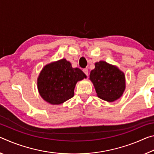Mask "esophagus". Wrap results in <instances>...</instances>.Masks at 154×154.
<instances>
[{"label": "esophagus", "mask_w": 154, "mask_h": 154, "mask_svg": "<svg viewBox=\"0 0 154 154\" xmlns=\"http://www.w3.org/2000/svg\"><path fill=\"white\" fill-rule=\"evenodd\" d=\"M83 71L85 75H87V76H88V69H84L83 70Z\"/></svg>", "instance_id": "esophagus-1"}]
</instances>
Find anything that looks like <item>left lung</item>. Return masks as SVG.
I'll return each instance as SVG.
<instances>
[{
	"label": "left lung",
	"mask_w": 154,
	"mask_h": 154,
	"mask_svg": "<svg viewBox=\"0 0 154 154\" xmlns=\"http://www.w3.org/2000/svg\"><path fill=\"white\" fill-rule=\"evenodd\" d=\"M90 80L93 83L98 97L106 102L119 99L126 89V77L117 66L105 61L95 63L94 69L90 71Z\"/></svg>",
	"instance_id": "1"
}]
</instances>
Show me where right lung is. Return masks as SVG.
Here are the masks:
<instances>
[{"label": "right lung", "mask_w": 154, "mask_h": 154, "mask_svg": "<svg viewBox=\"0 0 154 154\" xmlns=\"http://www.w3.org/2000/svg\"><path fill=\"white\" fill-rule=\"evenodd\" d=\"M87 77L79 68L62 58L44 66L37 78V89L44 100L60 105L73 97L77 83Z\"/></svg>", "instance_id": "right-lung-1"}]
</instances>
